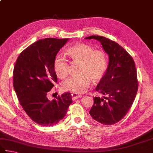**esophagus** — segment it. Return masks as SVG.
<instances>
[{
    "mask_svg": "<svg viewBox=\"0 0 153 153\" xmlns=\"http://www.w3.org/2000/svg\"><path fill=\"white\" fill-rule=\"evenodd\" d=\"M82 96V95H79V94H74V93L71 94V97H72V100H76V99L81 98Z\"/></svg>",
    "mask_w": 153,
    "mask_h": 153,
    "instance_id": "1",
    "label": "esophagus"
}]
</instances>
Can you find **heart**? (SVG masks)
<instances>
[{
	"mask_svg": "<svg viewBox=\"0 0 153 153\" xmlns=\"http://www.w3.org/2000/svg\"><path fill=\"white\" fill-rule=\"evenodd\" d=\"M67 54L72 63L79 64L77 76L65 79L62 84L63 90L74 94L84 93L88 90L91 79L98 82L103 78L108 68V57L102 50H94L91 46L84 43L76 44L70 47ZM53 68L57 76L65 78L69 73L68 59L61 54L55 56Z\"/></svg>",
	"mask_w": 153,
	"mask_h": 153,
	"instance_id": "b5f03b06",
	"label": "heart"
}]
</instances>
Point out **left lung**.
<instances>
[{
	"instance_id": "8db88e82",
	"label": "left lung",
	"mask_w": 153,
	"mask_h": 153,
	"mask_svg": "<svg viewBox=\"0 0 153 153\" xmlns=\"http://www.w3.org/2000/svg\"><path fill=\"white\" fill-rule=\"evenodd\" d=\"M85 39L99 41L109 55L106 73L96 88L104 96L94 98L90 114L102 124H114L126 116L137 95L138 82L134 59L123 47L106 37L92 35Z\"/></svg>"
}]
</instances>
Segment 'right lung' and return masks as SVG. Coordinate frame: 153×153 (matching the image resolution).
<instances>
[{"label":"right lung","mask_w":153,"mask_h":153,"mask_svg":"<svg viewBox=\"0 0 153 153\" xmlns=\"http://www.w3.org/2000/svg\"><path fill=\"white\" fill-rule=\"evenodd\" d=\"M68 39L46 38L22 51L13 70V86L19 103L33 121L52 126L62 120L72 103L65 92L50 101L49 92L57 82L53 61Z\"/></svg>","instance_id":"add662e5"}]
</instances>
